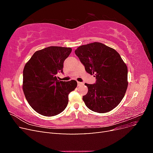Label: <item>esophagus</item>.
Instances as JSON below:
<instances>
[{"label":"esophagus","instance_id":"obj_1","mask_svg":"<svg viewBox=\"0 0 153 153\" xmlns=\"http://www.w3.org/2000/svg\"><path fill=\"white\" fill-rule=\"evenodd\" d=\"M77 84H78V86H79V87L84 85V83H82V82H77Z\"/></svg>","mask_w":153,"mask_h":153}]
</instances>
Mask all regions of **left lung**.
I'll list each match as a JSON object with an SVG mask.
<instances>
[{"label": "left lung", "mask_w": 153, "mask_h": 153, "mask_svg": "<svg viewBox=\"0 0 153 153\" xmlns=\"http://www.w3.org/2000/svg\"><path fill=\"white\" fill-rule=\"evenodd\" d=\"M75 52L85 71L96 78L94 84H85L88 92L83 100L87 107L98 113L110 112L120 103L127 90L126 64L116 50L98 42L82 45Z\"/></svg>", "instance_id": "left-lung-1"}]
</instances>
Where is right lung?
<instances>
[{
    "mask_svg": "<svg viewBox=\"0 0 153 153\" xmlns=\"http://www.w3.org/2000/svg\"><path fill=\"white\" fill-rule=\"evenodd\" d=\"M71 48L49 47L33 54L23 71V91L29 104L36 112L51 117L64 110L68 94L75 89L76 80L59 81L57 74L63 73V63Z\"/></svg>",
    "mask_w": 153,
    "mask_h": 153,
    "instance_id": "1",
    "label": "right lung"
}]
</instances>
